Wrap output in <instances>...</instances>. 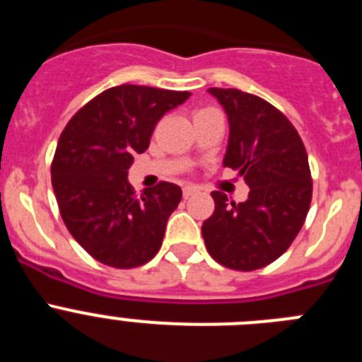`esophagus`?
I'll use <instances>...</instances> for the list:
<instances>
[{
    "instance_id": "obj_1",
    "label": "esophagus",
    "mask_w": 362,
    "mask_h": 362,
    "mask_svg": "<svg viewBox=\"0 0 362 362\" xmlns=\"http://www.w3.org/2000/svg\"><path fill=\"white\" fill-rule=\"evenodd\" d=\"M196 194H197V190L194 187H185L183 188V196L187 197V199H188V197H192V196H196Z\"/></svg>"
}]
</instances>
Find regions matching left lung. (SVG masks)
<instances>
[{
  "label": "left lung",
  "instance_id": "obj_1",
  "mask_svg": "<svg viewBox=\"0 0 362 362\" xmlns=\"http://www.w3.org/2000/svg\"><path fill=\"white\" fill-rule=\"evenodd\" d=\"M228 117L223 165L250 188L248 199L228 203L212 192L216 210L201 226L217 263L250 272L288 250L312 201L308 156L293 124L268 101L235 88H209Z\"/></svg>",
  "mask_w": 362,
  "mask_h": 362
}]
</instances>
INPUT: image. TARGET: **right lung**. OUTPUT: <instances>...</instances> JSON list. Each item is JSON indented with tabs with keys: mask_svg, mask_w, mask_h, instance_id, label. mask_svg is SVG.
I'll return each instance as SVG.
<instances>
[{
	"mask_svg": "<svg viewBox=\"0 0 362 362\" xmlns=\"http://www.w3.org/2000/svg\"><path fill=\"white\" fill-rule=\"evenodd\" d=\"M188 98L190 92L114 86L79 108L63 130L50 168L54 194L72 238L99 263L136 268L161 248L183 192L163 181L137 199L127 177L158 121Z\"/></svg>",
	"mask_w": 362,
	"mask_h": 362,
	"instance_id": "add662e5",
	"label": "right lung"
}]
</instances>
